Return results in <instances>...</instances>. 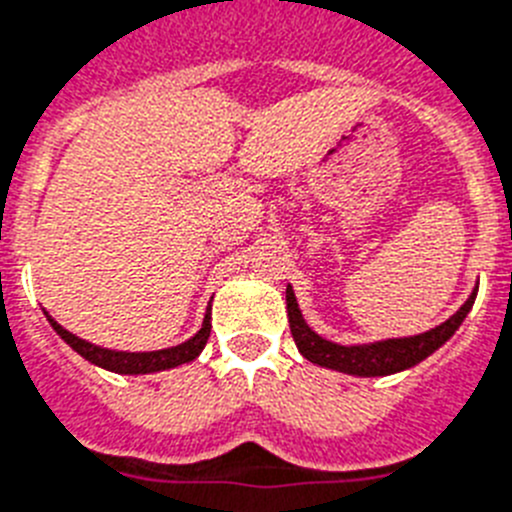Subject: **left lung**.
Here are the masks:
<instances>
[{
	"label": "left lung",
	"mask_w": 512,
	"mask_h": 512,
	"mask_svg": "<svg viewBox=\"0 0 512 512\" xmlns=\"http://www.w3.org/2000/svg\"><path fill=\"white\" fill-rule=\"evenodd\" d=\"M477 291L479 283L474 286L469 299L464 301V306H461L453 317H448L446 322L433 327V330L422 332V335L391 337V340L363 342V345H337V342L319 337L317 332L306 324L304 314H301L299 309V301H296V293L288 286V324H291L293 342H296V348H299V353L304 355L306 361L317 363V366L324 368H332V371L350 373V376H363V379H371V376H389V373H399L417 366V363L425 361L428 355H433L435 350L441 348L443 342L451 340L453 332L459 330L461 322L466 319L471 306H474Z\"/></svg>",
	"instance_id": "1"
}]
</instances>
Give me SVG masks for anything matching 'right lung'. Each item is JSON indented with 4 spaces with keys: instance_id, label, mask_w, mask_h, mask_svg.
<instances>
[{
    "instance_id": "1",
    "label": "right lung",
    "mask_w": 512,
    "mask_h": 512,
    "mask_svg": "<svg viewBox=\"0 0 512 512\" xmlns=\"http://www.w3.org/2000/svg\"><path fill=\"white\" fill-rule=\"evenodd\" d=\"M46 319L51 322V327L56 330V335H59L71 350H77L84 361L95 363V366L105 368V371L126 373V376L167 371V368H175V366H182V363L195 361V358L201 355V350L206 348L208 335H211V306L206 309V317H203L201 330L195 332L190 340L180 342V345H175V348L149 350V353H126V350L100 348V345H92V342L82 340V337L71 335V332L64 330V327H61L56 319H51V314H48V311H46Z\"/></svg>"
}]
</instances>
